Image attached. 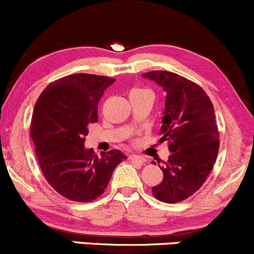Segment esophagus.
Returning a JSON list of instances; mask_svg holds the SVG:
<instances>
[{
	"mask_svg": "<svg viewBox=\"0 0 254 254\" xmlns=\"http://www.w3.org/2000/svg\"><path fill=\"white\" fill-rule=\"evenodd\" d=\"M129 161L135 162V163H139V164H144L145 162H146V159H145L144 157H141V156H138V155H130Z\"/></svg>",
	"mask_w": 254,
	"mask_h": 254,
	"instance_id": "34e87169",
	"label": "esophagus"
}]
</instances>
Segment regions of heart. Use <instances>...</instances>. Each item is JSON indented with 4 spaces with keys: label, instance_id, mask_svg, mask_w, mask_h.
Here are the masks:
<instances>
[{
    "label": "heart",
    "instance_id": "b5f03b06",
    "mask_svg": "<svg viewBox=\"0 0 254 254\" xmlns=\"http://www.w3.org/2000/svg\"><path fill=\"white\" fill-rule=\"evenodd\" d=\"M134 91H145V90H141V89H134L132 91V92H134Z\"/></svg>",
    "mask_w": 254,
    "mask_h": 254
}]
</instances>
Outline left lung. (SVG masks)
Listing matches in <instances>:
<instances>
[{
	"label": "left lung",
	"mask_w": 254,
	"mask_h": 254,
	"mask_svg": "<svg viewBox=\"0 0 254 254\" xmlns=\"http://www.w3.org/2000/svg\"><path fill=\"white\" fill-rule=\"evenodd\" d=\"M142 76L157 82L165 92L159 134L162 141L169 142L172 152L162 167L158 164L163 180L152 187V194L164 203H180L203 186L217 158L215 109L206 92L184 76L167 70H152Z\"/></svg>",
	"instance_id": "obj_1"
}]
</instances>
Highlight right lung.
Returning a JSON list of instances; mask_svg holds the SVG:
<instances>
[{
	"label": "right lung",
	"instance_id": "obj_1",
	"mask_svg": "<svg viewBox=\"0 0 254 254\" xmlns=\"http://www.w3.org/2000/svg\"><path fill=\"white\" fill-rule=\"evenodd\" d=\"M115 79L76 73L50 82L37 99L30 136L45 180L59 194L89 203L101 196L116 165L126 159L112 150L98 157L84 147L89 125L98 121L97 107Z\"/></svg>",
	"mask_w": 254,
	"mask_h": 254
}]
</instances>
